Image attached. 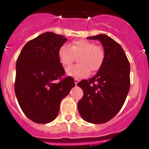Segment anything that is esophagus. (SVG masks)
I'll return each instance as SVG.
<instances>
[{"instance_id": "esophagus-1", "label": "esophagus", "mask_w": 149, "mask_h": 149, "mask_svg": "<svg viewBox=\"0 0 149 149\" xmlns=\"http://www.w3.org/2000/svg\"><path fill=\"white\" fill-rule=\"evenodd\" d=\"M79 82V79L77 78H74V83H75V85H77V83Z\"/></svg>"}]
</instances>
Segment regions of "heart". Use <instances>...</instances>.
I'll list each match as a JSON object with an SVG mask.
<instances>
[{
    "label": "heart",
    "mask_w": 149,
    "mask_h": 149,
    "mask_svg": "<svg viewBox=\"0 0 149 149\" xmlns=\"http://www.w3.org/2000/svg\"><path fill=\"white\" fill-rule=\"evenodd\" d=\"M77 57L78 64L66 69L68 75L75 78L86 77L91 72H96L101 68L106 57L104 48L86 39L72 42L70 46L63 45L58 50V58L64 67H68Z\"/></svg>",
    "instance_id": "1"
}]
</instances>
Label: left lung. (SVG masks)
Instances as JSON below:
<instances>
[{
	"instance_id": "8db88e82",
	"label": "left lung",
	"mask_w": 149,
	"mask_h": 149,
	"mask_svg": "<svg viewBox=\"0 0 149 149\" xmlns=\"http://www.w3.org/2000/svg\"><path fill=\"white\" fill-rule=\"evenodd\" d=\"M98 39L106 57L98 73L77 84L84 95L77 103L79 113L86 122L103 124L113 119L122 109L130 89V63L119 43L104 34L89 36Z\"/></svg>"
}]
</instances>
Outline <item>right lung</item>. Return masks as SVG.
<instances>
[{
	"label": "right lung",
	"instance_id": "1",
	"mask_svg": "<svg viewBox=\"0 0 149 149\" xmlns=\"http://www.w3.org/2000/svg\"><path fill=\"white\" fill-rule=\"evenodd\" d=\"M67 41L52 32L41 34L24 46L16 61L15 93L23 113L33 122H52L62 99L75 86L73 77H64L58 50Z\"/></svg>",
	"mask_w": 149,
	"mask_h": 149
}]
</instances>
